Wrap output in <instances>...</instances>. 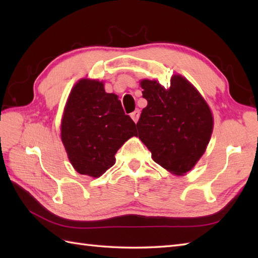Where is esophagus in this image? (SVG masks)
Instances as JSON below:
<instances>
[{"label": "esophagus", "mask_w": 258, "mask_h": 258, "mask_svg": "<svg viewBox=\"0 0 258 258\" xmlns=\"http://www.w3.org/2000/svg\"><path fill=\"white\" fill-rule=\"evenodd\" d=\"M140 114H141L140 109H135V111H134L133 113H131V117H132V119L134 120L135 123L138 122V120H139V118H140Z\"/></svg>", "instance_id": "obj_1"}]
</instances>
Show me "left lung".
<instances>
[{"label":"left lung","instance_id":"8db88e82","mask_svg":"<svg viewBox=\"0 0 258 258\" xmlns=\"http://www.w3.org/2000/svg\"><path fill=\"white\" fill-rule=\"evenodd\" d=\"M147 106L139 119V138L154 162L168 172L184 175L204 154L213 131V116L204 98L180 75L169 89L156 81L141 82Z\"/></svg>","mask_w":258,"mask_h":258}]
</instances>
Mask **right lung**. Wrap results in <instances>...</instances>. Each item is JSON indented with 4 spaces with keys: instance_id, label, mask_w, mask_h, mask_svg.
Segmentation results:
<instances>
[{
    "instance_id": "obj_1",
    "label": "right lung",
    "mask_w": 258,
    "mask_h": 258,
    "mask_svg": "<svg viewBox=\"0 0 258 258\" xmlns=\"http://www.w3.org/2000/svg\"><path fill=\"white\" fill-rule=\"evenodd\" d=\"M136 135V124L125 115L117 95L102 82L81 80L69 96L61 138L73 167L82 175L100 177L115 164V154Z\"/></svg>"
}]
</instances>
